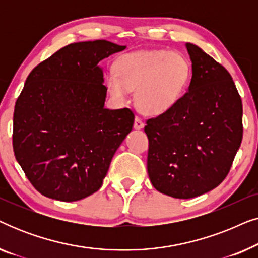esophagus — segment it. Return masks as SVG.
<instances>
[{
  "label": "esophagus",
  "instance_id": "esophagus-1",
  "mask_svg": "<svg viewBox=\"0 0 258 258\" xmlns=\"http://www.w3.org/2000/svg\"><path fill=\"white\" fill-rule=\"evenodd\" d=\"M143 126H144L143 121H142V119H141L140 117H137V116H136L135 122H134V128L137 129V130H140V129H142Z\"/></svg>",
  "mask_w": 258,
  "mask_h": 258
}]
</instances>
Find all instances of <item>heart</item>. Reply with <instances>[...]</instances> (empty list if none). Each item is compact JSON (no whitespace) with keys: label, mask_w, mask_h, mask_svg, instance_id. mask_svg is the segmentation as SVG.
Instances as JSON below:
<instances>
[{"label":"heart","mask_w":258,"mask_h":258,"mask_svg":"<svg viewBox=\"0 0 258 258\" xmlns=\"http://www.w3.org/2000/svg\"><path fill=\"white\" fill-rule=\"evenodd\" d=\"M107 76V89L115 100L123 101L135 90L141 111L161 115L179 101L189 82L190 63L179 52L141 50L122 55Z\"/></svg>","instance_id":"b5f03b06"}]
</instances>
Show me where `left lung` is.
I'll return each instance as SVG.
<instances>
[{
    "mask_svg": "<svg viewBox=\"0 0 258 258\" xmlns=\"http://www.w3.org/2000/svg\"><path fill=\"white\" fill-rule=\"evenodd\" d=\"M192 77L170 110L147 121L148 175L154 188L192 199L227 177L243 137L242 100L228 70L192 43L185 44Z\"/></svg>",
    "mask_w": 258,
    "mask_h": 258,
    "instance_id": "1",
    "label": "left lung"
}]
</instances>
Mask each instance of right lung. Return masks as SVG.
I'll return each instance as SVG.
<instances>
[{"label": "right lung", "mask_w": 258, "mask_h": 258, "mask_svg": "<svg viewBox=\"0 0 258 258\" xmlns=\"http://www.w3.org/2000/svg\"><path fill=\"white\" fill-rule=\"evenodd\" d=\"M124 49L105 40L72 43L27 77L14 110L13 148L43 196L74 202L101 188L135 115L128 108H104L98 62Z\"/></svg>", "instance_id": "1"}]
</instances>
